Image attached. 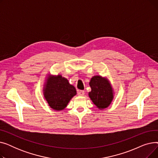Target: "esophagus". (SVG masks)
Masks as SVG:
<instances>
[{
  "label": "esophagus",
  "instance_id": "1",
  "mask_svg": "<svg viewBox=\"0 0 158 158\" xmlns=\"http://www.w3.org/2000/svg\"><path fill=\"white\" fill-rule=\"evenodd\" d=\"M77 94L79 96H83L85 95V92L83 90H78Z\"/></svg>",
  "mask_w": 158,
  "mask_h": 158
}]
</instances>
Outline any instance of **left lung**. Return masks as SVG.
<instances>
[{
	"mask_svg": "<svg viewBox=\"0 0 158 158\" xmlns=\"http://www.w3.org/2000/svg\"><path fill=\"white\" fill-rule=\"evenodd\" d=\"M89 85L92 88L88 95L99 110L108 107L114 98V92L108 79L101 76H95L90 79Z\"/></svg>",
	"mask_w": 158,
	"mask_h": 158,
	"instance_id": "1",
	"label": "left lung"
}]
</instances>
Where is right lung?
Returning a JSON list of instances; mask_svg holds the SVG:
<instances>
[{"label": "right lung", "mask_w": 158, "mask_h": 158, "mask_svg": "<svg viewBox=\"0 0 158 158\" xmlns=\"http://www.w3.org/2000/svg\"><path fill=\"white\" fill-rule=\"evenodd\" d=\"M43 92L48 106L56 111L64 110L72 98L77 94L75 87L61 75L48 74L44 85Z\"/></svg>", "instance_id": "1"}]
</instances>
